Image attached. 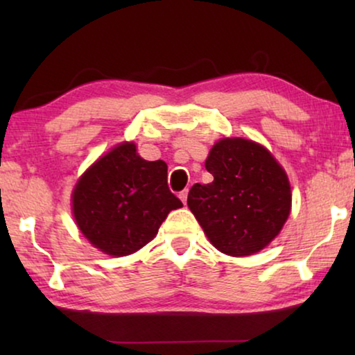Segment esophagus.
<instances>
[{"label":"esophagus","instance_id":"obj_1","mask_svg":"<svg viewBox=\"0 0 355 355\" xmlns=\"http://www.w3.org/2000/svg\"><path fill=\"white\" fill-rule=\"evenodd\" d=\"M187 193H189L187 189H184L182 192H179V198H181L182 203H186V202H187Z\"/></svg>","mask_w":355,"mask_h":355}]
</instances>
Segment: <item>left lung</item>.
<instances>
[{
  "instance_id": "1",
  "label": "left lung",
  "mask_w": 355,
  "mask_h": 355,
  "mask_svg": "<svg viewBox=\"0 0 355 355\" xmlns=\"http://www.w3.org/2000/svg\"><path fill=\"white\" fill-rule=\"evenodd\" d=\"M205 168L213 182L192 186L187 205L211 244L232 257L268 245L291 210L284 169L265 147L245 139L220 140Z\"/></svg>"
}]
</instances>
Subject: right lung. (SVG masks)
Segmentation results:
<instances>
[{
    "label": "right lung",
    "mask_w": 355,
    "mask_h": 355,
    "mask_svg": "<svg viewBox=\"0 0 355 355\" xmlns=\"http://www.w3.org/2000/svg\"><path fill=\"white\" fill-rule=\"evenodd\" d=\"M182 202L169 191L168 166L140 158L121 144L85 171L72 192V211L87 239L105 254L124 257L157 236Z\"/></svg>",
    "instance_id": "1"
}]
</instances>
